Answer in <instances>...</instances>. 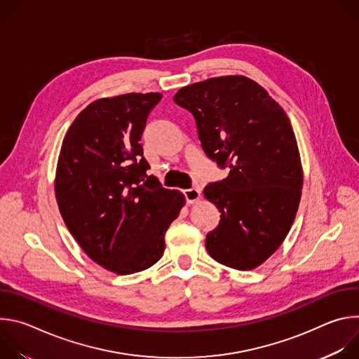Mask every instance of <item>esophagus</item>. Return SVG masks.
Returning <instances> with one entry per match:
<instances>
[{
    "mask_svg": "<svg viewBox=\"0 0 359 359\" xmlns=\"http://www.w3.org/2000/svg\"><path fill=\"white\" fill-rule=\"evenodd\" d=\"M183 194L186 197L187 204H193L194 201H197L200 198V191L197 189H186V190H183Z\"/></svg>",
    "mask_w": 359,
    "mask_h": 359,
    "instance_id": "34e87169",
    "label": "esophagus"
}]
</instances>
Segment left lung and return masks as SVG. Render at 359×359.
<instances>
[{
	"mask_svg": "<svg viewBox=\"0 0 359 359\" xmlns=\"http://www.w3.org/2000/svg\"><path fill=\"white\" fill-rule=\"evenodd\" d=\"M173 100L194 116L204 153L230 170L203 190L222 213L206 236L209 254L236 270L259 267L287 237L301 198L302 168L287 114L243 75L184 86Z\"/></svg>",
	"mask_w": 359,
	"mask_h": 359,
	"instance_id": "obj_1",
	"label": "left lung"
}]
</instances>
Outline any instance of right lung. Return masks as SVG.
<instances>
[{"label": "right lung", "instance_id": "obj_1", "mask_svg": "<svg viewBox=\"0 0 359 359\" xmlns=\"http://www.w3.org/2000/svg\"><path fill=\"white\" fill-rule=\"evenodd\" d=\"M162 93H125L89 104L69 126L58 158L55 196L81 248L116 274L151 267L184 206L179 190L147 176L139 143Z\"/></svg>", "mask_w": 359, "mask_h": 359}]
</instances>
